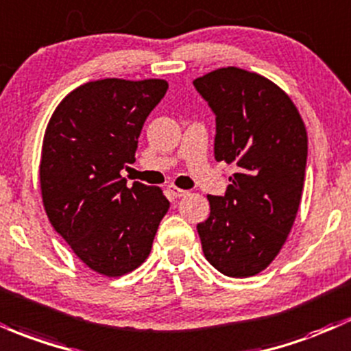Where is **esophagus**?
<instances>
[{"mask_svg": "<svg viewBox=\"0 0 351 351\" xmlns=\"http://www.w3.org/2000/svg\"><path fill=\"white\" fill-rule=\"evenodd\" d=\"M168 191H169V195L173 196V198H182V196H186L188 195L186 190H182V188L175 186V184L168 186Z\"/></svg>", "mask_w": 351, "mask_h": 351, "instance_id": "34e87169", "label": "esophagus"}]
</instances>
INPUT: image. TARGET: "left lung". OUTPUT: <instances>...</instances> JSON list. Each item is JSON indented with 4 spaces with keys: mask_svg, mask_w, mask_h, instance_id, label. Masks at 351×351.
I'll return each instance as SVG.
<instances>
[{
    "mask_svg": "<svg viewBox=\"0 0 351 351\" xmlns=\"http://www.w3.org/2000/svg\"><path fill=\"white\" fill-rule=\"evenodd\" d=\"M193 84L217 114L215 158L238 167L225 196L208 195L210 217L196 230L218 271L248 278L275 260L295 223L305 183V123L290 96L258 73L219 68Z\"/></svg>",
    "mask_w": 351,
    "mask_h": 351,
    "instance_id": "obj_1",
    "label": "left lung"
}]
</instances>
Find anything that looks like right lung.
<instances>
[{"instance_id":"right-lung-1","label":"right lung","mask_w":351,"mask_h":351,"mask_svg":"<svg viewBox=\"0 0 351 351\" xmlns=\"http://www.w3.org/2000/svg\"><path fill=\"white\" fill-rule=\"evenodd\" d=\"M168 90L165 80L106 78L61 99L46 126L40 183L43 205L75 255L93 271L121 276L152 252L169 202L158 186H126L145 119Z\"/></svg>"}]
</instances>
